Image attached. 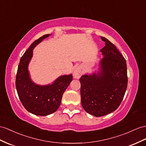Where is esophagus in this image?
I'll return each instance as SVG.
<instances>
[{
	"label": "esophagus",
	"instance_id": "34e87169",
	"mask_svg": "<svg viewBox=\"0 0 146 146\" xmlns=\"http://www.w3.org/2000/svg\"><path fill=\"white\" fill-rule=\"evenodd\" d=\"M81 70L79 68V67H76V68L74 69V72H73V76L74 78H76V79H78L81 76Z\"/></svg>",
	"mask_w": 146,
	"mask_h": 146
}]
</instances>
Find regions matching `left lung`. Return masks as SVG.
Segmentation results:
<instances>
[{"mask_svg":"<svg viewBox=\"0 0 146 146\" xmlns=\"http://www.w3.org/2000/svg\"><path fill=\"white\" fill-rule=\"evenodd\" d=\"M100 37L106 46L100 49L104 57L100 60V72L80 79L81 105L86 111L97 117L118 109L128 85L125 58L114 44Z\"/></svg>","mask_w":146,"mask_h":146,"instance_id":"left-lung-1","label":"left lung"}]
</instances>
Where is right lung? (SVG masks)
Masks as SVG:
<instances>
[{
  "label": "right lung",
  "instance_id": "add662e5",
  "mask_svg": "<svg viewBox=\"0 0 146 146\" xmlns=\"http://www.w3.org/2000/svg\"><path fill=\"white\" fill-rule=\"evenodd\" d=\"M49 35H44L33 42L22 56L18 67L15 85L21 104L29 112L46 116L54 113L60 105L63 92L73 80L72 74L60 76L52 84L39 86L33 83L28 70L33 50Z\"/></svg>",
  "mask_w": 146,
  "mask_h": 146
}]
</instances>
